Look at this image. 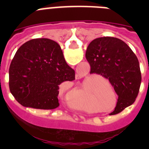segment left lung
<instances>
[{"label": "left lung", "instance_id": "obj_1", "mask_svg": "<svg viewBox=\"0 0 149 149\" xmlns=\"http://www.w3.org/2000/svg\"><path fill=\"white\" fill-rule=\"evenodd\" d=\"M86 58L91 73H97L109 79L118 94L113 115L132 105L139 94L141 74L137 56L119 38L101 37L93 40L86 49Z\"/></svg>", "mask_w": 149, "mask_h": 149}]
</instances>
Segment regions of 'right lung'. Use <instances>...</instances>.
<instances>
[{
	"label": "right lung",
	"mask_w": 149,
	"mask_h": 149,
	"mask_svg": "<svg viewBox=\"0 0 149 149\" xmlns=\"http://www.w3.org/2000/svg\"><path fill=\"white\" fill-rule=\"evenodd\" d=\"M75 79L58 43L35 38L16 52L9 68L10 93L22 106L52 110L59 106V85Z\"/></svg>",
	"instance_id": "add662e5"
}]
</instances>
